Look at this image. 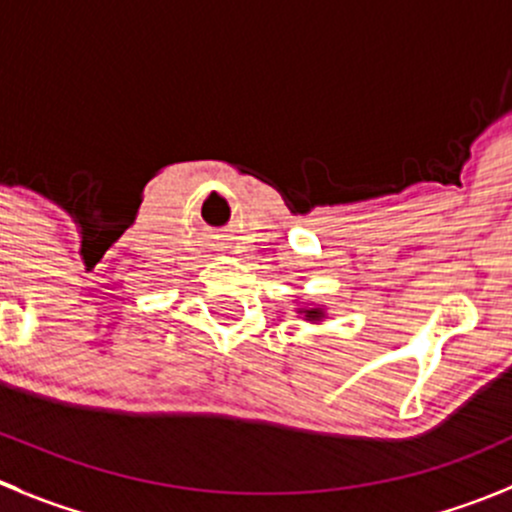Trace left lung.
Wrapping results in <instances>:
<instances>
[{
	"label": "left lung",
	"mask_w": 512,
	"mask_h": 512,
	"mask_svg": "<svg viewBox=\"0 0 512 512\" xmlns=\"http://www.w3.org/2000/svg\"><path fill=\"white\" fill-rule=\"evenodd\" d=\"M297 314H302V319H307V322H322L327 317V309H324V304H302V307H297Z\"/></svg>",
	"instance_id": "1"
}]
</instances>
